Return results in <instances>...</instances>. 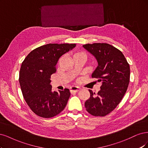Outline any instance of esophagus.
Here are the masks:
<instances>
[{
  "label": "esophagus",
  "mask_w": 148,
  "mask_h": 148,
  "mask_svg": "<svg viewBox=\"0 0 148 148\" xmlns=\"http://www.w3.org/2000/svg\"><path fill=\"white\" fill-rule=\"evenodd\" d=\"M80 90V88L78 87H75V86H74V87H72L70 90V92L71 93H73V92H79V90Z\"/></svg>",
  "instance_id": "esophagus-1"
}]
</instances>
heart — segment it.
Wrapping results in <instances>:
<instances>
[{
  "label": "heart",
  "instance_id": "heart-1",
  "mask_svg": "<svg viewBox=\"0 0 148 148\" xmlns=\"http://www.w3.org/2000/svg\"><path fill=\"white\" fill-rule=\"evenodd\" d=\"M85 56V55L82 52H76L75 53H74V57L75 56Z\"/></svg>",
  "mask_w": 148,
  "mask_h": 148
}]
</instances>
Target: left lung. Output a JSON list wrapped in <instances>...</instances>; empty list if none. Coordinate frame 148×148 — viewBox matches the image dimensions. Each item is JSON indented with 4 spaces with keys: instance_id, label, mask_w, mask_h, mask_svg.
Segmentation results:
<instances>
[{
    "instance_id": "obj_1",
    "label": "left lung",
    "mask_w": 148,
    "mask_h": 148,
    "mask_svg": "<svg viewBox=\"0 0 148 148\" xmlns=\"http://www.w3.org/2000/svg\"><path fill=\"white\" fill-rule=\"evenodd\" d=\"M83 47L98 62L92 77L102 82L97 96L89 90L90 97L85 101V107L92 116H105L117 107L127 92L130 82V66L122 51L110 44L94 43Z\"/></svg>"
}]
</instances>
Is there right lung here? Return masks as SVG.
I'll return each mask as SVG.
<instances>
[{"instance_id":"1","label":"right lung","mask_w":148,"mask_h":148,"mask_svg":"<svg viewBox=\"0 0 148 148\" xmlns=\"http://www.w3.org/2000/svg\"><path fill=\"white\" fill-rule=\"evenodd\" d=\"M75 46V44H46L33 50L23 61L19 75L21 92L27 105L37 116L53 117L67 104L69 90L52 92L50 77L56 73L60 57Z\"/></svg>"}]
</instances>
